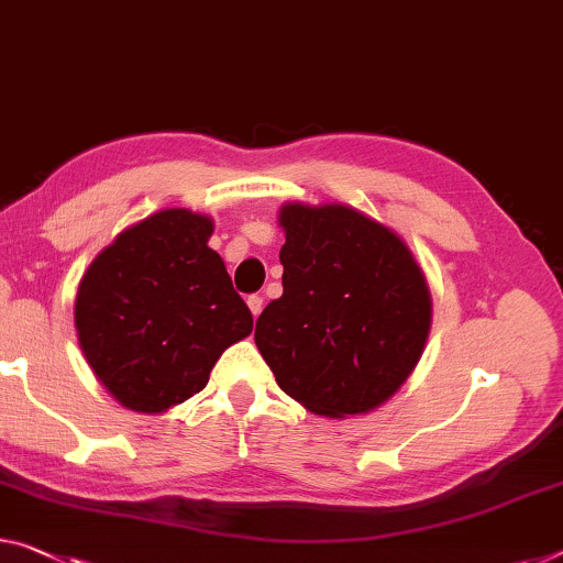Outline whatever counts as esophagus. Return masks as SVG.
<instances>
[{
    "label": "esophagus",
    "mask_w": 563,
    "mask_h": 563,
    "mask_svg": "<svg viewBox=\"0 0 563 563\" xmlns=\"http://www.w3.org/2000/svg\"><path fill=\"white\" fill-rule=\"evenodd\" d=\"M246 305H249V309H252V314L258 317V314H262V309H264V297H262V294H252V297L246 299Z\"/></svg>",
    "instance_id": "1"
}]
</instances>
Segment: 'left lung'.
I'll list each match as a JSON object with an SVG mask.
<instances>
[{"mask_svg":"<svg viewBox=\"0 0 563 563\" xmlns=\"http://www.w3.org/2000/svg\"><path fill=\"white\" fill-rule=\"evenodd\" d=\"M284 294L256 319L276 383L327 418L383 405L418 365L430 330L420 266L383 223L350 206L282 209Z\"/></svg>","mask_w":563,"mask_h":563,"instance_id":"obj_1","label":"left lung"}]
</instances>
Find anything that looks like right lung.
<instances>
[{"mask_svg":"<svg viewBox=\"0 0 563 563\" xmlns=\"http://www.w3.org/2000/svg\"><path fill=\"white\" fill-rule=\"evenodd\" d=\"M211 219L168 209L120 233L90 264L75 301L77 340L108 393L163 412L201 393L221 352L254 317L209 249Z\"/></svg>","mask_w":563,"mask_h":563,"instance_id":"1","label":"right lung"}]
</instances>
